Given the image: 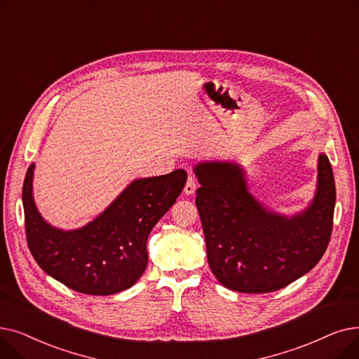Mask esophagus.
<instances>
[{
    "label": "esophagus",
    "instance_id": "1",
    "mask_svg": "<svg viewBox=\"0 0 359 359\" xmlns=\"http://www.w3.org/2000/svg\"><path fill=\"white\" fill-rule=\"evenodd\" d=\"M184 194L186 195H194L195 191H196V180L194 176H189L188 180H186V184H184Z\"/></svg>",
    "mask_w": 359,
    "mask_h": 359
}]
</instances>
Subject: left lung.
Segmentation results:
<instances>
[{
	"label": "left lung",
	"instance_id": "obj_1",
	"mask_svg": "<svg viewBox=\"0 0 359 359\" xmlns=\"http://www.w3.org/2000/svg\"><path fill=\"white\" fill-rule=\"evenodd\" d=\"M201 188L195 204L212 274L224 287L267 293L313 270L329 246L336 202L332 164L318 157L316 196L302 212L286 217L267 210L248 191L236 163L207 161L194 167Z\"/></svg>",
	"mask_w": 359,
	"mask_h": 359
}]
</instances>
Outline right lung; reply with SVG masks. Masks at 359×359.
I'll use <instances>...</instances> for the list:
<instances>
[{
  "instance_id": "1",
  "label": "right lung",
  "mask_w": 359,
  "mask_h": 359,
  "mask_svg": "<svg viewBox=\"0 0 359 359\" xmlns=\"http://www.w3.org/2000/svg\"><path fill=\"white\" fill-rule=\"evenodd\" d=\"M35 164L23 183L27 246L38 266L69 289L86 294H113L132 287L148 264L147 241L152 227L175 204L188 175L133 180L102 214L76 230L46 223L34 201Z\"/></svg>"
}]
</instances>
